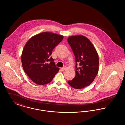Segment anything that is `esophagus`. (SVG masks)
<instances>
[{
  "label": "esophagus",
  "mask_w": 125,
  "mask_h": 125,
  "mask_svg": "<svg viewBox=\"0 0 125 125\" xmlns=\"http://www.w3.org/2000/svg\"><path fill=\"white\" fill-rule=\"evenodd\" d=\"M66 68H67V67L65 66H64L63 67L61 68V70H62V71H64V70H65Z\"/></svg>",
  "instance_id": "1"
}]
</instances>
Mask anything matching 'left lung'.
<instances>
[{
	"label": "left lung",
	"mask_w": 125,
	"mask_h": 125,
	"mask_svg": "<svg viewBox=\"0 0 125 125\" xmlns=\"http://www.w3.org/2000/svg\"><path fill=\"white\" fill-rule=\"evenodd\" d=\"M67 42L76 59V76L68 84L76 89L90 85L96 76L99 68V58L96 49L85 36H70Z\"/></svg>",
	"instance_id": "8db88e82"
}]
</instances>
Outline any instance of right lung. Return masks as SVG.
I'll use <instances>...</instances> for the list:
<instances>
[{"label":"right lung","instance_id":"add662e5","mask_svg":"<svg viewBox=\"0 0 125 125\" xmlns=\"http://www.w3.org/2000/svg\"><path fill=\"white\" fill-rule=\"evenodd\" d=\"M63 36L43 32L29 39L23 48L21 61L24 70L35 84L50 82L59 69L50 57L54 48L63 40Z\"/></svg>","mask_w":125,"mask_h":125}]
</instances>
